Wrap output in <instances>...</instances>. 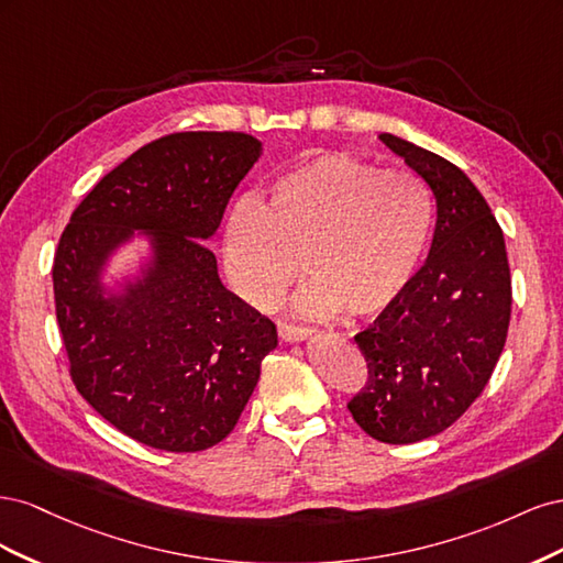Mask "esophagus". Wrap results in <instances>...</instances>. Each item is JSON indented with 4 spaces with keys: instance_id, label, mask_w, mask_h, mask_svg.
Wrapping results in <instances>:
<instances>
[{
    "instance_id": "obj_1",
    "label": "esophagus",
    "mask_w": 563,
    "mask_h": 563,
    "mask_svg": "<svg viewBox=\"0 0 563 563\" xmlns=\"http://www.w3.org/2000/svg\"><path fill=\"white\" fill-rule=\"evenodd\" d=\"M314 329L310 327H298V323H288V321H277V333L286 343H298V340H305L312 335Z\"/></svg>"
}]
</instances>
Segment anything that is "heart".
<instances>
[{"label":"heart","mask_w":563,"mask_h":563,"mask_svg":"<svg viewBox=\"0 0 563 563\" xmlns=\"http://www.w3.org/2000/svg\"><path fill=\"white\" fill-rule=\"evenodd\" d=\"M432 234V197L408 174L333 152L269 183L258 207L232 209L223 261L230 284L267 310L298 275L305 314L373 317L397 302L416 277Z\"/></svg>","instance_id":"b5f03b06"}]
</instances>
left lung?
Listing matches in <instances>:
<instances>
[{
    "label": "left lung",
    "mask_w": 563,
    "mask_h": 563,
    "mask_svg": "<svg viewBox=\"0 0 563 563\" xmlns=\"http://www.w3.org/2000/svg\"><path fill=\"white\" fill-rule=\"evenodd\" d=\"M380 141L430 185L437 228L401 298L354 335L368 376L347 408L368 437L413 444L451 428L488 385L507 340L512 279L503 230L474 183L430 150L391 133Z\"/></svg>",
    "instance_id": "obj_1"
}]
</instances>
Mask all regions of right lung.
<instances>
[{
    "label": "right lung",
    "mask_w": 563,
    "mask_h": 563,
    "mask_svg": "<svg viewBox=\"0 0 563 563\" xmlns=\"http://www.w3.org/2000/svg\"><path fill=\"white\" fill-rule=\"evenodd\" d=\"M261 157L242 131H183L135 150L81 199L54 255L70 378L93 411L145 446L195 453L223 441L277 347V327L220 284L203 240ZM131 229H152L156 265L122 299L97 272Z\"/></svg>",
    "instance_id": "right-lung-1"
}]
</instances>
